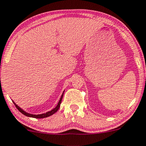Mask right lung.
I'll return each mask as SVG.
<instances>
[{
    "label": "right lung",
    "instance_id": "1",
    "mask_svg": "<svg viewBox=\"0 0 146 146\" xmlns=\"http://www.w3.org/2000/svg\"><path fill=\"white\" fill-rule=\"evenodd\" d=\"M64 92L63 93H62V94L61 95V97H60V100L58 101V104H57V106L55 107L54 108H53L52 110H51L50 111H48L47 112H46V113H43V114H29L28 112H26L25 111H24L23 109H21V108H20L19 106H18L13 101V102L14 103V104L15 105L16 108H17L18 110H19V111H20V112H21L22 114H24V115L27 116V117H32V118H36V119H43V118H46V117H48L52 115L53 114H54L55 112H57V110L59 109L60 108V103H61V101H62V96H63V94H64Z\"/></svg>",
    "mask_w": 146,
    "mask_h": 146
}]
</instances>
